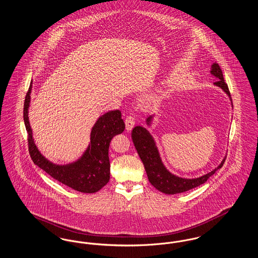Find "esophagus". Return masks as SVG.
<instances>
[{
  "mask_svg": "<svg viewBox=\"0 0 258 258\" xmlns=\"http://www.w3.org/2000/svg\"><path fill=\"white\" fill-rule=\"evenodd\" d=\"M135 124V119L134 116H127L125 119V128L127 132H131Z\"/></svg>",
  "mask_w": 258,
  "mask_h": 258,
  "instance_id": "1",
  "label": "esophagus"
}]
</instances>
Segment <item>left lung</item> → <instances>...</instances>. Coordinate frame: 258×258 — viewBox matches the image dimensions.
Segmentation results:
<instances>
[{"label":"left lung","instance_id":"obj_1","mask_svg":"<svg viewBox=\"0 0 258 258\" xmlns=\"http://www.w3.org/2000/svg\"><path fill=\"white\" fill-rule=\"evenodd\" d=\"M210 74H212L214 77H216L218 80L214 82V85L221 88V90L228 96V98L231 101V106L233 107L228 87L224 82L221 68L217 62H214L212 64ZM154 117L155 115L150 116L146 120V123L149 127H151L153 123ZM132 137L135 143V149L144 164L149 182L158 190H160L165 195L182 194L191 188H195L200 184H204L212 175L215 174V172L221 168V166L224 163V160L226 159V157H224V159L221 160L219 166H217L215 169H213L212 171L209 172L205 175H202L197 178H191V179L183 178L173 174L166 168V166L164 165L163 161L161 160L160 150L157 146L156 140L147 128L140 125L135 126L133 130Z\"/></svg>","mask_w":258,"mask_h":258}]
</instances>
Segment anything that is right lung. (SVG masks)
Segmentation results:
<instances>
[{"instance_id": "right-lung-1", "label": "right lung", "mask_w": 258, "mask_h": 258, "mask_svg": "<svg viewBox=\"0 0 258 258\" xmlns=\"http://www.w3.org/2000/svg\"><path fill=\"white\" fill-rule=\"evenodd\" d=\"M32 84L24 102L25 126L28 133L29 152L35 164L52 178L73 189L83 194H94L109 182L110 162L108 149L115 135L124 131V123L120 110H112L101 115L92 127L90 142L81 157L67 164H57L46 159L37 149L29 122Z\"/></svg>"}]
</instances>
